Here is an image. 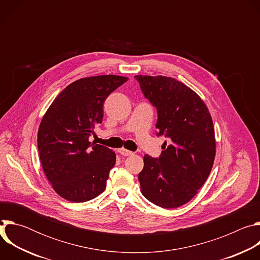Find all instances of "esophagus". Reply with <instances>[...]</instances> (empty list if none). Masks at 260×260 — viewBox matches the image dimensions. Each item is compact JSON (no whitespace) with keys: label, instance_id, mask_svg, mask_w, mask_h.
I'll list each match as a JSON object with an SVG mask.
<instances>
[{"label":"esophagus","instance_id":"obj_1","mask_svg":"<svg viewBox=\"0 0 260 260\" xmlns=\"http://www.w3.org/2000/svg\"><path fill=\"white\" fill-rule=\"evenodd\" d=\"M118 152H119L121 155H123V156H129V155H133V154H134V152H132V151H129V150H126V149H124V148H120V149L118 150Z\"/></svg>","mask_w":260,"mask_h":260}]
</instances>
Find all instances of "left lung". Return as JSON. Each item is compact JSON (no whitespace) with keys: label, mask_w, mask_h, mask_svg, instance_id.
Returning <instances> with one entry per match:
<instances>
[{"label":"left lung","mask_w":260,"mask_h":260,"mask_svg":"<svg viewBox=\"0 0 260 260\" xmlns=\"http://www.w3.org/2000/svg\"><path fill=\"white\" fill-rule=\"evenodd\" d=\"M135 77L157 109V136L171 140L159 158L145 154L138 176L141 192L158 207L178 208L199 192L211 173L216 154L213 120L201 96L175 78Z\"/></svg>","instance_id":"1"}]
</instances>
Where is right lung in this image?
Returning <instances> with one entry per match:
<instances>
[{"instance_id":"add662e5","label":"right lung","mask_w":260,"mask_h":260,"mask_svg":"<svg viewBox=\"0 0 260 260\" xmlns=\"http://www.w3.org/2000/svg\"><path fill=\"white\" fill-rule=\"evenodd\" d=\"M128 80L117 75L85 77L68 85L45 112L38 129L43 171L54 191L83 203L105 189L116 154L88 138L102 123L108 95Z\"/></svg>"}]
</instances>
